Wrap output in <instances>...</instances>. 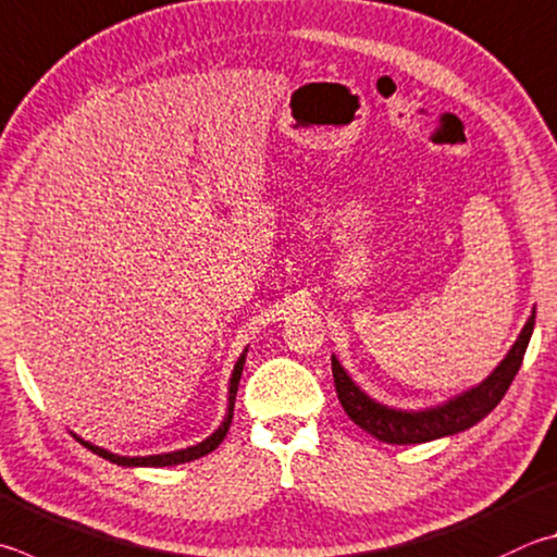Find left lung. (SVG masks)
Masks as SVG:
<instances>
[{"instance_id": "left-lung-1", "label": "left lung", "mask_w": 557, "mask_h": 557, "mask_svg": "<svg viewBox=\"0 0 557 557\" xmlns=\"http://www.w3.org/2000/svg\"><path fill=\"white\" fill-rule=\"evenodd\" d=\"M535 326V309H531L529 321L523 323L519 338L513 341L507 356L494 368L480 384L455 394L448 401L436 404L426 409H397L387 407L377 399H372L366 389H360L352 377L341 366L336 356H331L333 382H336L338 401L346 409L352 423H358L362 431L375 436L382 443L394 446H411V443H429L453 433L468 431L474 423H480L487 413L497 407L504 394H507L511 380L523 362L525 348H529L531 333Z\"/></svg>"}]
</instances>
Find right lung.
Segmentation results:
<instances>
[{
  "mask_svg": "<svg viewBox=\"0 0 557 557\" xmlns=\"http://www.w3.org/2000/svg\"><path fill=\"white\" fill-rule=\"evenodd\" d=\"M246 352L248 346L240 352V358L236 360L234 372H231V380H228V401H226V413H224V421L219 423V429L207 436L197 446H189V448H180V450H170V453H158V455H119V453H111L107 448H99L95 443H89L85 438H79L77 433L73 436L83 443L87 450H92L99 458H104L114 465H121V468H170V465H182V462H191L201 458V455L211 453L214 448H219V443L224 441V436L228 433L231 426V419H234V404H236V392H238V382H240V372H244L246 366Z\"/></svg>",
  "mask_w": 557,
  "mask_h": 557,
  "instance_id": "1",
  "label": "right lung"
}]
</instances>
